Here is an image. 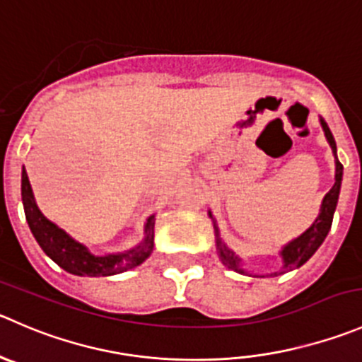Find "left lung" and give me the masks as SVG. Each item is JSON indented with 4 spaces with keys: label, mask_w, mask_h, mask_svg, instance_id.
<instances>
[{
    "label": "left lung",
    "mask_w": 362,
    "mask_h": 362,
    "mask_svg": "<svg viewBox=\"0 0 362 362\" xmlns=\"http://www.w3.org/2000/svg\"><path fill=\"white\" fill-rule=\"evenodd\" d=\"M320 122H322V127H324L325 138H327L329 145H331L332 152H334V156H336L334 138H332L327 124H325L322 118H320ZM341 177H343V166H341V163L336 159V182H334V185H332L331 191L325 194L324 202H322L320 216L317 217V221H315L313 226H311L310 230L304 231L299 238H296L293 242H290V244L283 249L281 256H283V262H285V265H283V269L279 270V272H274V274H270V276L285 274V272H288V270L304 265V263H306L308 259L315 255V251L320 247L322 242H324L325 237H327L329 230H331L332 216H334L336 203H338V196H339V187H341ZM216 237H217V249H219L221 262H223L228 269L237 270V272H242V274H244V269H240L242 259L238 258V256L235 255L231 249H228L226 244L221 240L217 226H216Z\"/></svg>",
    "instance_id": "obj_1"
}]
</instances>
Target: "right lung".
<instances>
[{"instance_id":"obj_1","label":"right lung","mask_w":362,"mask_h":362,"mask_svg":"<svg viewBox=\"0 0 362 362\" xmlns=\"http://www.w3.org/2000/svg\"><path fill=\"white\" fill-rule=\"evenodd\" d=\"M23 205L26 221L30 224V230L33 237L37 238L38 245L44 249L45 255L58 263L62 269L76 276H113L125 272V270L138 267L145 262L153 249V224L156 216H150L145 226V240L138 247L124 252V255H106L97 256L88 251L83 244L74 240L72 237L65 233L62 228L56 226L49 219H45L44 214L38 210L35 203L33 191H31L30 180H28L26 170H23Z\"/></svg>"}]
</instances>
